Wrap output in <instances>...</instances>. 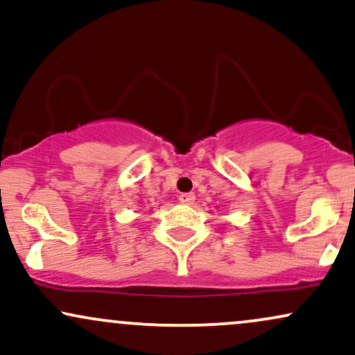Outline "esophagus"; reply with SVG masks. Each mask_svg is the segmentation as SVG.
I'll list each match as a JSON object with an SVG mask.
<instances>
[{
  "label": "esophagus",
  "instance_id": "1",
  "mask_svg": "<svg viewBox=\"0 0 355 355\" xmlns=\"http://www.w3.org/2000/svg\"><path fill=\"white\" fill-rule=\"evenodd\" d=\"M179 202L182 204H193L194 202V194L193 193H184L179 196Z\"/></svg>",
  "mask_w": 355,
  "mask_h": 355
}]
</instances>
